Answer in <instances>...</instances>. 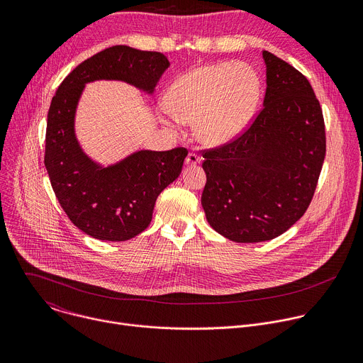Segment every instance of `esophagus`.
I'll use <instances>...</instances> for the list:
<instances>
[{
    "instance_id": "34e87169",
    "label": "esophagus",
    "mask_w": 363,
    "mask_h": 363,
    "mask_svg": "<svg viewBox=\"0 0 363 363\" xmlns=\"http://www.w3.org/2000/svg\"><path fill=\"white\" fill-rule=\"evenodd\" d=\"M201 162V157L199 155H196L195 152H189L188 153V157H186V160H185V164L186 165H196V164H199Z\"/></svg>"
}]
</instances>
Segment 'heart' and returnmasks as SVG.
Returning a JSON list of instances; mask_svg holds the SVG:
<instances>
[{
  "mask_svg": "<svg viewBox=\"0 0 363 363\" xmlns=\"http://www.w3.org/2000/svg\"><path fill=\"white\" fill-rule=\"evenodd\" d=\"M262 79L247 63H217L196 67L168 89L165 105L172 118L195 123L205 145L234 139L251 119L260 99Z\"/></svg>",
  "mask_w": 363,
  "mask_h": 363,
  "instance_id": "1",
  "label": "heart"
}]
</instances>
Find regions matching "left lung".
<instances>
[{
	"label": "left lung",
	"instance_id": "left-lung-1",
	"mask_svg": "<svg viewBox=\"0 0 363 363\" xmlns=\"http://www.w3.org/2000/svg\"><path fill=\"white\" fill-rule=\"evenodd\" d=\"M263 59L262 111L241 136L203 152L206 221L235 242L273 240L298 221L326 155L323 113L308 80L266 50Z\"/></svg>",
	"mask_w": 363,
	"mask_h": 363
}]
</instances>
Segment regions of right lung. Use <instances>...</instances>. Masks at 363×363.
Instances as JSON below:
<instances>
[{
  "mask_svg": "<svg viewBox=\"0 0 363 363\" xmlns=\"http://www.w3.org/2000/svg\"><path fill=\"white\" fill-rule=\"evenodd\" d=\"M169 67L158 51L113 45L80 63L59 86L47 115L44 165L70 221L101 241H126L147 228L155 201L181 174L188 150H136L100 165L82 149L74 119L84 86L121 80L152 94Z\"/></svg>",
  "mask_w": 363,
  "mask_h": 363,
  "instance_id": "right-lung-1",
  "label": "right lung"
}]
</instances>
